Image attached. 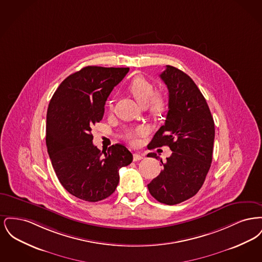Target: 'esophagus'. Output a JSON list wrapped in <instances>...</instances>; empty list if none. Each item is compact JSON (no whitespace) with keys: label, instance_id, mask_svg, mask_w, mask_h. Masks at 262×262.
I'll list each match as a JSON object with an SVG mask.
<instances>
[{"label":"esophagus","instance_id":"34e87169","mask_svg":"<svg viewBox=\"0 0 262 262\" xmlns=\"http://www.w3.org/2000/svg\"><path fill=\"white\" fill-rule=\"evenodd\" d=\"M143 159V155L142 154H139V153H135L134 154V161H139Z\"/></svg>","mask_w":262,"mask_h":262}]
</instances>
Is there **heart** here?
Returning a JSON list of instances; mask_svg holds the SVG:
<instances>
[{"label": "heart", "instance_id": "heart-1", "mask_svg": "<svg viewBox=\"0 0 262 262\" xmlns=\"http://www.w3.org/2000/svg\"><path fill=\"white\" fill-rule=\"evenodd\" d=\"M128 92L141 106H148L150 112L159 115L162 114L167 107V99L161 93H154V85L143 76H136L127 85ZM108 108H113L112 100L107 102ZM148 129L144 125H138L135 128H128L124 134V137L132 144H137L138 138L146 136Z\"/></svg>", "mask_w": 262, "mask_h": 262}]
</instances>
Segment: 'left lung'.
<instances>
[{
    "instance_id": "obj_1",
    "label": "left lung",
    "mask_w": 262,
    "mask_h": 262,
    "mask_svg": "<svg viewBox=\"0 0 262 262\" xmlns=\"http://www.w3.org/2000/svg\"><path fill=\"white\" fill-rule=\"evenodd\" d=\"M160 77L169 90V111L148 149L168 145L172 155L163 170L147 185L161 203L174 205L195 195L212 162L214 121L206 100L194 81L181 70L166 66ZM147 157L159 158L156 153Z\"/></svg>"
}]
</instances>
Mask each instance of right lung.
I'll list each match as a JSON object with an SVG mask.
<instances>
[{"label":"right lung","instance_id":"right-lung-1","mask_svg":"<svg viewBox=\"0 0 262 262\" xmlns=\"http://www.w3.org/2000/svg\"><path fill=\"white\" fill-rule=\"evenodd\" d=\"M128 68L88 66L69 75L55 91L47 111L46 145L60 183L79 200H105L119 184V170L133 154L117 143L100 151L91 128L103 119L105 103Z\"/></svg>","mask_w":262,"mask_h":262}]
</instances>
